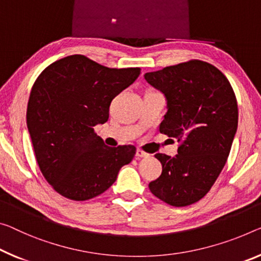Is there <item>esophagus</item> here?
Instances as JSON below:
<instances>
[{
    "instance_id": "esophagus-1",
    "label": "esophagus",
    "mask_w": 261,
    "mask_h": 261,
    "mask_svg": "<svg viewBox=\"0 0 261 261\" xmlns=\"http://www.w3.org/2000/svg\"><path fill=\"white\" fill-rule=\"evenodd\" d=\"M136 156H138L139 159L140 158H148V156H149V154L146 153V151H143L142 149H138V150H136Z\"/></svg>"
}]
</instances>
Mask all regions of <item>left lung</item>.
Segmentation results:
<instances>
[{"instance_id": "left-lung-1", "label": "left lung", "mask_w": 261, "mask_h": 261, "mask_svg": "<svg viewBox=\"0 0 261 261\" xmlns=\"http://www.w3.org/2000/svg\"><path fill=\"white\" fill-rule=\"evenodd\" d=\"M144 79L167 99L160 132L179 142L174 158L155 154L162 174L149 189L169 205H190L210 191L225 166L238 127L236 94L217 67L198 59L148 72Z\"/></svg>"}]
</instances>
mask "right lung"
I'll use <instances>...</instances> for the list:
<instances>
[{"label": "right lung", "mask_w": 261, "mask_h": 261, "mask_svg": "<svg viewBox=\"0 0 261 261\" xmlns=\"http://www.w3.org/2000/svg\"><path fill=\"white\" fill-rule=\"evenodd\" d=\"M140 67L110 69L83 55L52 63L36 79L27 110L36 160L64 197L87 200L105 192L136 148L108 147L94 132L110 105L139 77Z\"/></svg>", "instance_id": "1"}]
</instances>
